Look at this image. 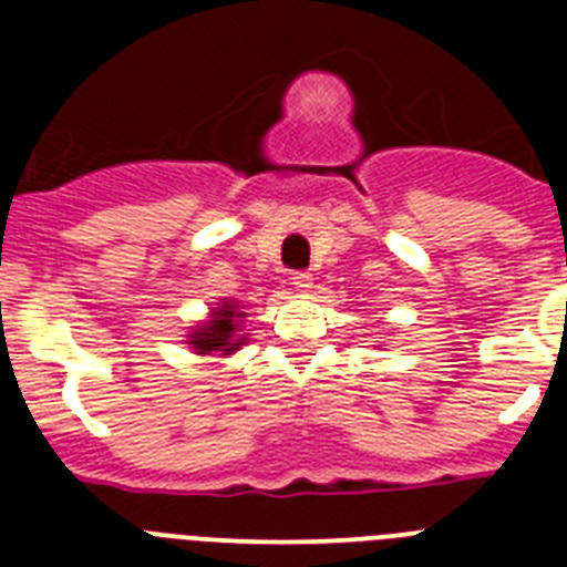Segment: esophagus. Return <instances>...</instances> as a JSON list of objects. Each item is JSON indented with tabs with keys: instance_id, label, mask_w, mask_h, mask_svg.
Instances as JSON below:
<instances>
[{
	"instance_id": "1",
	"label": "esophagus",
	"mask_w": 567,
	"mask_h": 567,
	"mask_svg": "<svg viewBox=\"0 0 567 567\" xmlns=\"http://www.w3.org/2000/svg\"><path fill=\"white\" fill-rule=\"evenodd\" d=\"M292 284H295V289H300V292H309V289H312V275L292 272Z\"/></svg>"
}]
</instances>
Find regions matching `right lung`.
Wrapping results in <instances>:
<instances>
[{
    "mask_svg": "<svg viewBox=\"0 0 567 567\" xmlns=\"http://www.w3.org/2000/svg\"><path fill=\"white\" fill-rule=\"evenodd\" d=\"M244 315L247 312H238V307H235L233 300L218 303V309L209 315V320H204L202 327L193 329V334H189L187 340L189 349H195V354H233L235 349H240L244 340H247L238 334V320L244 318Z\"/></svg>",
    "mask_w": 567,
    "mask_h": 567,
    "instance_id": "1",
    "label": "right lung"
}]
</instances>
